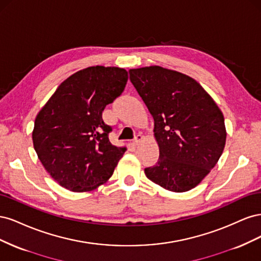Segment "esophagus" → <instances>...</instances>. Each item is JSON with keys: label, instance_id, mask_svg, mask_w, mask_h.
I'll use <instances>...</instances> for the list:
<instances>
[{"label": "esophagus", "instance_id": "esophagus-1", "mask_svg": "<svg viewBox=\"0 0 261 261\" xmlns=\"http://www.w3.org/2000/svg\"><path fill=\"white\" fill-rule=\"evenodd\" d=\"M143 138H144V136L141 135V134H138V135L135 138H134V144H135V145L140 144V141L143 140Z\"/></svg>", "mask_w": 261, "mask_h": 261}]
</instances>
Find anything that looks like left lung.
Here are the masks:
<instances>
[{
  "instance_id": "obj_1",
  "label": "left lung",
  "mask_w": 261,
  "mask_h": 261,
  "mask_svg": "<svg viewBox=\"0 0 261 261\" xmlns=\"http://www.w3.org/2000/svg\"><path fill=\"white\" fill-rule=\"evenodd\" d=\"M129 80L154 121L160 155L146 176L171 192L198 185L215 168L226 139L224 117L199 83L185 74L149 66L129 69Z\"/></svg>"
}]
</instances>
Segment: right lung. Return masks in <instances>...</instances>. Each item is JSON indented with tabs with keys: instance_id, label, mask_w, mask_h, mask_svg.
Wrapping results in <instances>:
<instances>
[{
	"instance_id": "add662e5",
	"label": "right lung",
	"mask_w": 261,
	"mask_h": 261,
	"mask_svg": "<svg viewBox=\"0 0 261 261\" xmlns=\"http://www.w3.org/2000/svg\"><path fill=\"white\" fill-rule=\"evenodd\" d=\"M128 73L120 67L91 66L63 82L35 120L33 141L39 160L66 189H96L112 176L126 148L109 140L105 108L120 97Z\"/></svg>"
}]
</instances>
